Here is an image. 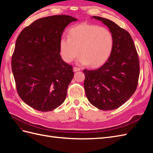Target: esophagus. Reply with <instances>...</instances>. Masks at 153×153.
<instances>
[{"instance_id":"34e87169","label":"esophagus","mask_w":153,"mask_h":153,"mask_svg":"<svg viewBox=\"0 0 153 153\" xmlns=\"http://www.w3.org/2000/svg\"><path fill=\"white\" fill-rule=\"evenodd\" d=\"M80 69H81L80 68H77V67H74V68H73V71H75V72L78 71H80Z\"/></svg>"}]
</instances>
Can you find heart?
I'll return each instance as SVG.
<instances>
[{"label":"heart","mask_w":153,"mask_h":153,"mask_svg":"<svg viewBox=\"0 0 153 153\" xmlns=\"http://www.w3.org/2000/svg\"><path fill=\"white\" fill-rule=\"evenodd\" d=\"M114 47V36L108 29L99 25L80 24L69 31L68 39L60 41L62 59L71 62L78 54L80 65L92 67L102 65L110 57Z\"/></svg>","instance_id":"heart-1"}]
</instances>
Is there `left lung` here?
I'll return each instance as SVG.
<instances>
[{
    "label": "left lung",
    "instance_id": "left-lung-1",
    "mask_svg": "<svg viewBox=\"0 0 153 153\" xmlns=\"http://www.w3.org/2000/svg\"><path fill=\"white\" fill-rule=\"evenodd\" d=\"M107 26L114 36V47L107 61L94 70L84 69V88L89 102L102 110L119 108L136 91L139 59L129 32L108 19L93 16Z\"/></svg>",
    "mask_w": 153,
    "mask_h": 153
}]
</instances>
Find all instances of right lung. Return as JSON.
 <instances>
[{"label": "right lung", "instance_id": "right-lung-1", "mask_svg": "<svg viewBox=\"0 0 153 153\" xmlns=\"http://www.w3.org/2000/svg\"><path fill=\"white\" fill-rule=\"evenodd\" d=\"M76 18L54 15L40 18L22 30L12 55L18 95L35 110L48 112L65 100L74 73L60 55L64 30Z\"/></svg>", "mask_w": 153, "mask_h": 153}]
</instances>
